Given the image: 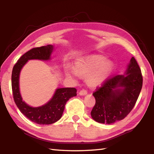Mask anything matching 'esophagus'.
<instances>
[{
    "label": "esophagus",
    "mask_w": 154,
    "mask_h": 154,
    "mask_svg": "<svg viewBox=\"0 0 154 154\" xmlns=\"http://www.w3.org/2000/svg\"><path fill=\"white\" fill-rule=\"evenodd\" d=\"M87 94V91L85 90V89H82L79 91V94L80 95H85V94Z\"/></svg>",
    "instance_id": "obj_1"
}]
</instances>
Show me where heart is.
I'll use <instances>...</instances> for the list:
<instances>
[{"instance_id": "heart-1", "label": "heart", "mask_w": 154, "mask_h": 154, "mask_svg": "<svg viewBox=\"0 0 154 154\" xmlns=\"http://www.w3.org/2000/svg\"><path fill=\"white\" fill-rule=\"evenodd\" d=\"M112 63L106 61V58L102 55L80 58L75 63L74 71L66 70V75L69 77H76L77 74L81 76L89 75L88 81L91 85H99L102 84L109 76L112 69Z\"/></svg>"}]
</instances>
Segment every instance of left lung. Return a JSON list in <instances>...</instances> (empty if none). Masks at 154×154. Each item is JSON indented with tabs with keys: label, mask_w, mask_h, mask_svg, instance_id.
<instances>
[{
	"label": "left lung",
	"mask_w": 154,
	"mask_h": 154,
	"mask_svg": "<svg viewBox=\"0 0 154 154\" xmlns=\"http://www.w3.org/2000/svg\"><path fill=\"white\" fill-rule=\"evenodd\" d=\"M126 74L108 77L93 92L96 103L91 114L96 122L112 124L124 119L134 107L142 87L143 77L134 57Z\"/></svg>",
	"instance_id": "8db88e82"
}]
</instances>
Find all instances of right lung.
<instances>
[{"label": "right lung", "mask_w": 154, "mask_h": 154, "mask_svg": "<svg viewBox=\"0 0 154 154\" xmlns=\"http://www.w3.org/2000/svg\"><path fill=\"white\" fill-rule=\"evenodd\" d=\"M52 50L51 45L31 49L20 57L12 72V90L16 106L29 120L39 124H51L57 122L63 114L67 100L77 95L75 88H60L55 91L53 98L42 106L31 107L22 100L19 91V75L21 69L28 60H49Z\"/></svg>", "instance_id": "right-lung-1"}]
</instances>
